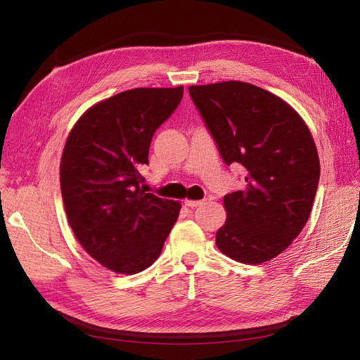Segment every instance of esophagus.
I'll list each match as a JSON object with an SVG mask.
<instances>
[{"instance_id": "esophagus-1", "label": "esophagus", "mask_w": 360, "mask_h": 360, "mask_svg": "<svg viewBox=\"0 0 360 360\" xmlns=\"http://www.w3.org/2000/svg\"><path fill=\"white\" fill-rule=\"evenodd\" d=\"M201 204H202V201H200V200H184V205L191 207V209H193V207H198Z\"/></svg>"}]
</instances>
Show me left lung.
Returning a JSON list of instances; mask_svg holds the SVG:
<instances>
[{
    "label": "left lung",
    "mask_w": 360,
    "mask_h": 360,
    "mask_svg": "<svg viewBox=\"0 0 360 360\" xmlns=\"http://www.w3.org/2000/svg\"><path fill=\"white\" fill-rule=\"evenodd\" d=\"M189 94L226 165L246 169L245 188L224 197L226 219L216 245L238 263H266L311 214L320 179L311 130L284 99L249 82L191 85Z\"/></svg>",
    "instance_id": "obj_1"
}]
</instances>
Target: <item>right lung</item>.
I'll list each match as a JSON object with an SVG mask.
<instances>
[{
	"mask_svg": "<svg viewBox=\"0 0 360 360\" xmlns=\"http://www.w3.org/2000/svg\"><path fill=\"white\" fill-rule=\"evenodd\" d=\"M181 96V85L118 93L89 108L64 144L60 184L69 225L85 252L115 274L153 264L179 217L180 201L147 193L139 168Z\"/></svg>",
	"mask_w": 360,
	"mask_h": 360,
	"instance_id": "obj_1",
	"label": "right lung"
}]
</instances>
